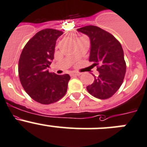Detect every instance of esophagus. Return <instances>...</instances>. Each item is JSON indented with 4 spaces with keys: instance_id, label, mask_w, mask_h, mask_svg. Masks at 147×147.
<instances>
[{
    "instance_id": "34e87169",
    "label": "esophagus",
    "mask_w": 147,
    "mask_h": 147,
    "mask_svg": "<svg viewBox=\"0 0 147 147\" xmlns=\"http://www.w3.org/2000/svg\"><path fill=\"white\" fill-rule=\"evenodd\" d=\"M80 75V72H72V73L70 74L71 76H79Z\"/></svg>"
}]
</instances>
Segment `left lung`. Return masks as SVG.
Masks as SVG:
<instances>
[{
    "mask_svg": "<svg viewBox=\"0 0 147 147\" xmlns=\"http://www.w3.org/2000/svg\"><path fill=\"white\" fill-rule=\"evenodd\" d=\"M90 38L89 61H94L99 72L94 81L86 87L90 94L100 99L114 95L123 83L126 72L123 48L115 37L96 26L89 25L77 30Z\"/></svg>",
    "mask_w": 147,
    "mask_h": 147,
    "instance_id": "8db88e82",
    "label": "left lung"
}]
</instances>
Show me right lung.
Here are the masks:
<instances>
[{"label":"right lung","mask_w":147,"mask_h":147,"mask_svg":"<svg viewBox=\"0 0 147 147\" xmlns=\"http://www.w3.org/2000/svg\"><path fill=\"white\" fill-rule=\"evenodd\" d=\"M63 32L45 29L37 32L23 49L19 60V76L27 94L42 105L57 102L65 95L70 76L57 75L48 68L54 57L57 40Z\"/></svg>","instance_id":"1"}]
</instances>
